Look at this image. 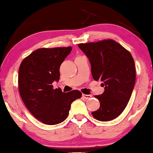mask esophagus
<instances>
[{
	"instance_id": "1",
	"label": "esophagus",
	"mask_w": 153,
	"mask_h": 153,
	"mask_svg": "<svg viewBox=\"0 0 153 153\" xmlns=\"http://www.w3.org/2000/svg\"><path fill=\"white\" fill-rule=\"evenodd\" d=\"M82 97L84 98V99L88 100V99H90V98L92 97V95H90V94H82Z\"/></svg>"
}]
</instances>
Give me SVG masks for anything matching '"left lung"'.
I'll return each instance as SVG.
<instances>
[{
  "instance_id": "1",
  "label": "left lung",
  "mask_w": 153,
  "mask_h": 153,
  "mask_svg": "<svg viewBox=\"0 0 153 153\" xmlns=\"http://www.w3.org/2000/svg\"><path fill=\"white\" fill-rule=\"evenodd\" d=\"M78 46L89 59L92 78L103 82L104 86L103 93L94 96L100 107L92 112V116L101 121L116 119L127 106L136 82L132 56L112 39L79 44Z\"/></svg>"
}]
</instances>
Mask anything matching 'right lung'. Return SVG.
Masks as SVG:
<instances>
[{
    "label": "right lung",
    "mask_w": 153,
    "mask_h": 153,
    "mask_svg": "<svg viewBox=\"0 0 153 153\" xmlns=\"http://www.w3.org/2000/svg\"><path fill=\"white\" fill-rule=\"evenodd\" d=\"M72 47L42 48L23 59L19 68L18 88L30 113L42 123L56 125L68 116L73 101L82 97L78 90L63 92L53 88L59 80V68Z\"/></svg>",
    "instance_id": "obj_1"
}]
</instances>
